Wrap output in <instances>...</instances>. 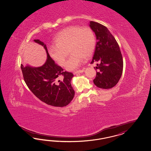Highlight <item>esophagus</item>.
Instances as JSON below:
<instances>
[{"mask_svg":"<svg viewBox=\"0 0 151 151\" xmlns=\"http://www.w3.org/2000/svg\"><path fill=\"white\" fill-rule=\"evenodd\" d=\"M84 71V69H82V70H78L77 71L74 72L73 74L75 75V74H76L77 73H83Z\"/></svg>","mask_w":151,"mask_h":151,"instance_id":"esophagus-1","label":"esophagus"}]
</instances>
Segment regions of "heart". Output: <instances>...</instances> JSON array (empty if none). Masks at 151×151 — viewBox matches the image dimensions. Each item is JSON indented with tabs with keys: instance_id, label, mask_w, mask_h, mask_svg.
<instances>
[{
	"instance_id": "heart-1",
	"label": "heart",
	"mask_w": 151,
	"mask_h": 151,
	"mask_svg": "<svg viewBox=\"0 0 151 151\" xmlns=\"http://www.w3.org/2000/svg\"><path fill=\"white\" fill-rule=\"evenodd\" d=\"M55 46L48 48L53 60L61 67L65 63L68 51L71 55L65 64V69L74 70L82 65L84 58L91 57L95 47V35L89 27H68L60 31L53 40Z\"/></svg>"
}]
</instances>
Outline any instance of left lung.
I'll list each match as a JSON object with an SVG mask.
<instances>
[{"label":"left lung","mask_w":151,"mask_h":151,"mask_svg":"<svg viewBox=\"0 0 151 151\" xmlns=\"http://www.w3.org/2000/svg\"><path fill=\"white\" fill-rule=\"evenodd\" d=\"M89 26L97 40L91 63L99 62L93 82L100 88H112L119 81L123 70V60L119 46L106 27L92 21Z\"/></svg>","instance_id":"1"}]
</instances>
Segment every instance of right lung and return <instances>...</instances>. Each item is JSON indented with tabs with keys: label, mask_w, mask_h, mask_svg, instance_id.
I'll use <instances>...</instances> for the list:
<instances>
[{
	"label": "right lung",
	"mask_w": 151,
	"mask_h": 151,
	"mask_svg": "<svg viewBox=\"0 0 151 151\" xmlns=\"http://www.w3.org/2000/svg\"><path fill=\"white\" fill-rule=\"evenodd\" d=\"M34 41L45 49L47 60L42 66L38 67L21 65L26 85L33 94L44 103L56 107L65 106L73 100L75 94L70 83L73 74L64 72L61 67L56 65L49 55L46 45L43 42L38 39Z\"/></svg>",
	"instance_id": "obj_1"
}]
</instances>
